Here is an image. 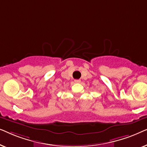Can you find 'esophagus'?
Masks as SVG:
<instances>
[{"label": "esophagus", "instance_id": "esophagus-1", "mask_svg": "<svg viewBox=\"0 0 147 147\" xmlns=\"http://www.w3.org/2000/svg\"><path fill=\"white\" fill-rule=\"evenodd\" d=\"M74 82H75V83H80V82H81V80H74Z\"/></svg>", "mask_w": 147, "mask_h": 147}]
</instances>
